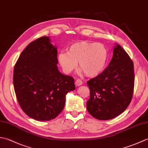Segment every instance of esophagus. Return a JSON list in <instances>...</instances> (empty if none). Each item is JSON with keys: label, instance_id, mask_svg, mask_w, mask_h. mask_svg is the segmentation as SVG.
Returning a JSON list of instances; mask_svg holds the SVG:
<instances>
[{"label": "esophagus", "instance_id": "esophagus-1", "mask_svg": "<svg viewBox=\"0 0 148 148\" xmlns=\"http://www.w3.org/2000/svg\"><path fill=\"white\" fill-rule=\"evenodd\" d=\"M82 84H83L82 81L79 79H77V80H76V81H75V84H76V85L77 86H81Z\"/></svg>", "mask_w": 148, "mask_h": 148}]
</instances>
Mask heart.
I'll list each match as a JSON object with an SVG mask.
<instances>
[{"label":"heart","mask_w":148,"mask_h":148,"mask_svg":"<svg viewBox=\"0 0 148 148\" xmlns=\"http://www.w3.org/2000/svg\"><path fill=\"white\" fill-rule=\"evenodd\" d=\"M109 58L106 47L95 42L80 41L72 44L66 51L58 54V60L63 71L70 73L77 66L86 76L95 77L106 68Z\"/></svg>","instance_id":"1"}]
</instances>
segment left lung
<instances>
[{
  "instance_id": "1",
  "label": "left lung",
  "mask_w": 148,
  "mask_h": 148,
  "mask_svg": "<svg viewBox=\"0 0 148 148\" xmlns=\"http://www.w3.org/2000/svg\"><path fill=\"white\" fill-rule=\"evenodd\" d=\"M134 63L119 45H116L108 67L87 81L90 97L86 109L93 117L108 120L127 108L134 88Z\"/></svg>"
}]
</instances>
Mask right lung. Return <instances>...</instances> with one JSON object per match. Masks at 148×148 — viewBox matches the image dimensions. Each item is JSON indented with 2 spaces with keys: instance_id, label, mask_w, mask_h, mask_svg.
I'll list each match as a JSON object with an SVG mask.
<instances>
[{
  "instance_id": "add662e5",
  "label": "right lung",
  "mask_w": 148,
  "mask_h": 148,
  "mask_svg": "<svg viewBox=\"0 0 148 148\" xmlns=\"http://www.w3.org/2000/svg\"><path fill=\"white\" fill-rule=\"evenodd\" d=\"M57 49L47 36L21 52L13 72L16 96L21 109L37 121L55 119L64 108L65 95L76 89L74 78L60 72Z\"/></svg>"
}]
</instances>
